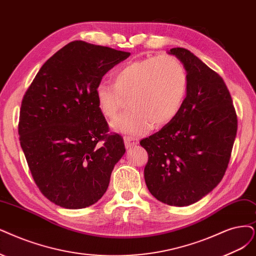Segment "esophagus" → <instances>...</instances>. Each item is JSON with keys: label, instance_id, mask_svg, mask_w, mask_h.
Masks as SVG:
<instances>
[{"label": "esophagus", "instance_id": "1", "mask_svg": "<svg viewBox=\"0 0 256 256\" xmlns=\"http://www.w3.org/2000/svg\"><path fill=\"white\" fill-rule=\"evenodd\" d=\"M138 144V141L134 138H130V137H124V144L126 148H130L135 146Z\"/></svg>", "mask_w": 256, "mask_h": 256}]
</instances>
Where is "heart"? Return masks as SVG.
<instances>
[{"label": "heart", "mask_w": 256, "mask_h": 256, "mask_svg": "<svg viewBox=\"0 0 256 256\" xmlns=\"http://www.w3.org/2000/svg\"><path fill=\"white\" fill-rule=\"evenodd\" d=\"M188 79L182 63L173 56L162 54L133 61L114 74V84L99 83L94 99L102 115L115 119L124 98L130 110L114 122L120 133L136 136L154 126L172 121L182 110Z\"/></svg>", "instance_id": "b5f03b06"}]
</instances>
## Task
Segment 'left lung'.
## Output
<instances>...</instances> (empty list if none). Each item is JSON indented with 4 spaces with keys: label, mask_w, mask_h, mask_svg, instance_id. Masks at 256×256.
I'll list each match as a JSON object with an SVG mask.
<instances>
[{
    "label": "left lung",
    "mask_w": 256,
    "mask_h": 256,
    "mask_svg": "<svg viewBox=\"0 0 256 256\" xmlns=\"http://www.w3.org/2000/svg\"><path fill=\"white\" fill-rule=\"evenodd\" d=\"M188 74L184 103L177 116L140 141L148 155L146 184L156 200L186 206L220 182L238 132V116L220 76L186 48L170 50Z\"/></svg>",
    "instance_id": "obj_1"
}]
</instances>
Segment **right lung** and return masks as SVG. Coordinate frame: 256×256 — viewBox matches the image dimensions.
<instances>
[{
  "label": "right lung",
  "mask_w": 256,
  "mask_h": 256,
  "mask_svg": "<svg viewBox=\"0 0 256 256\" xmlns=\"http://www.w3.org/2000/svg\"><path fill=\"white\" fill-rule=\"evenodd\" d=\"M130 54L70 42L43 64L24 94L20 144L36 184L56 206L82 209L96 204L126 153L121 136L108 134L94 88Z\"/></svg>",
  "instance_id": "right-lung-1"
}]
</instances>
